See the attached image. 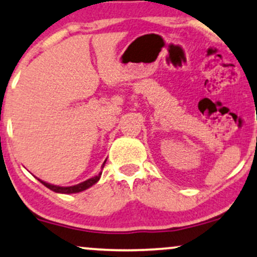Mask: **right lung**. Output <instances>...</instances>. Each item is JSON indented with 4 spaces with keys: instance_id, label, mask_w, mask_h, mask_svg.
<instances>
[{
    "instance_id": "right-lung-1",
    "label": "right lung",
    "mask_w": 257,
    "mask_h": 257,
    "mask_svg": "<svg viewBox=\"0 0 257 257\" xmlns=\"http://www.w3.org/2000/svg\"><path fill=\"white\" fill-rule=\"evenodd\" d=\"M106 162V160H105ZM105 162L103 163V168L105 165ZM101 176V172H99L98 176H94V177L92 178H88L87 181L82 182V183H79L76 185H72V187H58V185H54V184H50V183H46V182L42 181V179H39L40 183H43L45 185L46 188H49V189L55 191V193H60V194H74V193H80V191H83L86 189H88L89 187H92V185L97 183L99 181V178H100Z\"/></svg>"
}]
</instances>
